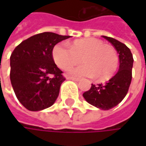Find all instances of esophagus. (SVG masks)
I'll list each match as a JSON object with an SVG mask.
<instances>
[{"mask_svg": "<svg viewBox=\"0 0 146 146\" xmlns=\"http://www.w3.org/2000/svg\"><path fill=\"white\" fill-rule=\"evenodd\" d=\"M66 80H74V81H79L80 80V79L76 78V77H72V76H67Z\"/></svg>", "mask_w": 146, "mask_h": 146, "instance_id": "1", "label": "esophagus"}]
</instances>
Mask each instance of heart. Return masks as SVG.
Returning a JSON list of instances; mask_svg holds the SVG:
<instances>
[{"label":"heart","instance_id":"heart-1","mask_svg":"<svg viewBox=\"0 0 146 146\" xmlns=\"http://www.w3.org/2000/svg\"><path fill=\"white\" fill-rule=\"evenodd\" d=\"M52 55L61 70L69 69L81 58L84 64L69 70L70 75L78 77H96L98 80H107L114 76L119 66L115 48L93 37L76 40L70 46L66 42L58 43L53 47Z\"/></svg>","mask_w":146,"mask_h":146}]
</instances>
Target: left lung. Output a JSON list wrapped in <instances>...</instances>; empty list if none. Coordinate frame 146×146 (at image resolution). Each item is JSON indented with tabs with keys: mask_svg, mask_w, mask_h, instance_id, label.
<instances>
[{
	"mask_svg": "<svg viewBox=\"0 0 146 146\" xmlns=\"http://www.w3.org/2000/svg\"><path fill=\"white\" fill-rule=\"evenodd\" d=\"M103 37L115 48L119 58V70L106 84H93L83 96L92 106L107 110L116 106L127 93L132 81L133 57L129 48L111 37Z\"/></svg>",
	"mask_w": 146,
	"mask_h": 146,
	"instance_id": "8db88e82",
	"label": "left lung"
}]
</instances>
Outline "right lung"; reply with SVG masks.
<instances>
[{
	"mask_svg": "<svg viewBox=\"0 0 146 146\" xmlns=\"http://www.w3.org/2000/svg\"><path fill=\"white\" fill-rule=\"evenodd\" d=\"M53 32H43L21 42L10 56V81L18 100L26 109L38 111L51 106L66 80L55 64V44L68 39Z\"/></svg>",
	"mask_w": 146,
	"mask_h": 146,
	"instance_id": "obj_1",
	"label": "right lung"
}]
</instances>
